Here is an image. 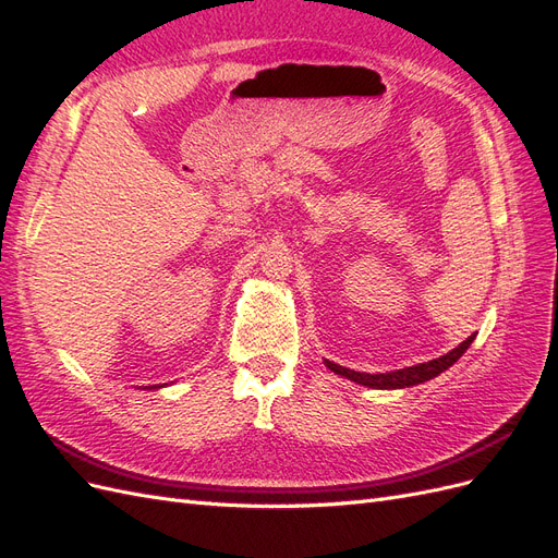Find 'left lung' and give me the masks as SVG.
Returning a JSON list of instances; mask_svg holds the SVG:
<instances>
[{
    "label": "left lung",
    "mask_w": 558,
    "mask_h": 558,
    "mask_svg": "<svg viewBox=\"0 0 558 558\" xmlns=\"http://www.w3.org/2000/svg\"><path fill=\"white\" fill-rule=\"evenodd\" d=\"M472 340H475V335H470L465 342H461L459 347L451 349L449 353H445V356H440V359L428 361V363H418V365H412V367H402V369H396V373H384V375L356 373V369H349V367H342V365L330 363V361H326V365L332 369L335 375H342L351 381L369 386V388H404V386L424 384V381L437 377L440 373H445L447 367H451L456 361L463 356L465 349L472 344Z\"/></svg>",
    "instance_id": "8db88e82"
}]
</instances>
